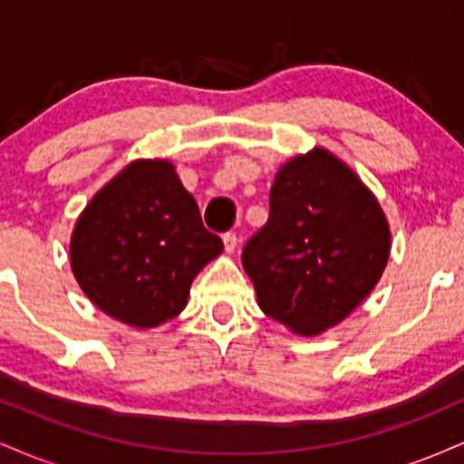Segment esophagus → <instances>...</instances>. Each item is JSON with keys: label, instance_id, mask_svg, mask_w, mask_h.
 <instances>
[{"label": "esophagus", "instance_id": "obj_1", "mask_svg": "<svg viewBox=\"0 0 464 464\" xmlns=\"http://www.w3.org/2000/svg\"><path fill=\"white\" fill-rule=\"evenodd\" d=\"M222 242H225L227 253H233V250L237 248V236H236V233H225V236H222Z\"/></svg>", "mask_w": 464, "mask_h": 464}]
</instances>
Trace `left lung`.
Wrapping results in <instances>:
<instances>
[{
  "instance_id": "obj_1",
  "label": "left lung",
  "mask_w": 464,
  "mask_h": 464,
  "mask_svg": "<svg viewBox=\"0 0 464 464\" xmlns=\"http://www.w3.org/2000/svg\"><path fill=\"white\" fill-rule=\"evenodd\" d=\"M391 227L375 194L327 148L296 154L276 172L270 216L242 266L264 314L292 334L343 323L384 275Z\"/></svg>"
}]
</instances>
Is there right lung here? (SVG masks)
<instances>
[{"label":"right lung","mask_w":464,"mask_h":464,"mask_svg":"<svg viewBox=\"0 0 464 464\" xmlns=\"http://www.w3.org/2000/svg\"><path fill=\"white\" fill-rule=\"evenodd\" d=\"M222 248V239L202 227L174 163L137 159L78 216L69 262L98 310L152 329L185 310L194 276Z\"/></svg>","instance_id":"add662e5"}]
</instances>
